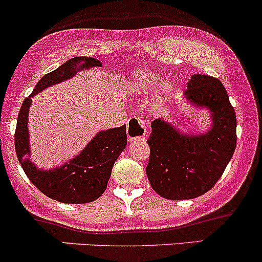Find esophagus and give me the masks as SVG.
Wrapping results in <instances>:
<instances>
[{
    "instance_id": "1",
    "label": "esophagus",
    "mask_w": 262,
    "mask_h": 262,
    "mask_svg": "<svg viewBox=\"0 0 262 262\" xmlns=\"http://www.w3.org/2000/svg\"><path fill=\"white\" fill-rule=\"evenodd\" d=\"M146 126L142 120L139 119H132L128 121L127 125V136L130 141H140L145 140L146 137Z\"/></svg>"
}]
</instances>
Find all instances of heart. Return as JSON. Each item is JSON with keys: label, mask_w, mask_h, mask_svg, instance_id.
I'll return each mask as SVG.
<instances>
[{"label": "heart", "mask_w": 262, "mask_h": 262, "mask_svg": "<svg viewBox=\"0 0 262 262\" xmlns=\"http://www.w3.org/2000/svg\"><path fill=\"white\" fill-rule=\"evenodd\" d=\"M158 81H160V78L155 73L148 72V70H137L130 78V89L139 95H148L154 92ZM170 94H172L170 85L162 84L158 90L157 96H156V101L158 104L164 102L166 100H168Z\"/></svg>", "instance_id": "heart-1"}]
</instances>
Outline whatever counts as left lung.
<instances>
[{
	"label": "left lung",
	"instance_id": "8db88e82",
	"mask_svg": "<svg viewBox=\"0 0 262 262\" xmlns=\"http://www.w3.org/2000/svg\"><path fill=\"white\" fill-rule=\"evenodd\" d=\"M184 95L210 111L213 125L205 134L184 135L163 120L152 121L146 174L155 192L170 201L193 199L210 190L236 147V116L219 79L194 74Z\"/></svg>",
	"mask_w": 262,
	"mask_h": 262
}]
</instances>
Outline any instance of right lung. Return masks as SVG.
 <instances>
[{"label": "right lung", "mask_w": 262, "mask_h": 262, "mask_svg": "<svg viewBox=\"0 0 262 262\" xmlns=\"http://www.w3.org/2000/svg\"><path fill=\"white\" fill-rule=\"evenodd\" d=\"M101 67L98 59L75 57L48 73L38 81L34 90L20 106L14 132V148L23 170L43 194L67 204H83L98 199L107 187L114 163L127 143L126 126L100 131L80 155L52 170L38 169L29 160L28 111L32 96L46 88L74 76L79 70Z\"/></svg>", "instance_id": "right-lung-1"}]
</instances>
